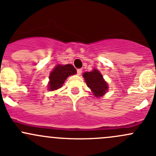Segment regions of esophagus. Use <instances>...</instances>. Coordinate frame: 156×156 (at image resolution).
I'll use <instances>...</instances> for the list:
<instances>
[{"instance_id": "obj_1", "label": "esophagus", "mask_w": 156, "mask_h": 156, "mask_svg": "<svg viewBox=\"0 0 156 156\" xmlns=\"http://www.w3.org/2000/svg\"><path fill=\"white\" fill-rule=\"evenodd\" d=\"M81 72H82V69H77V74H78V75H81Z\"/></svg>"}]
</instances>
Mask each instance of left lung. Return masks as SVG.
Here are the masks:
<instances>
[{"label": "left lung", "mask_w": 156, "mask_h": 156, "mask_svg": "<svg viewBox=\"0 0 156 156\" xmlns=\"http://www.w3.org/2000/svg\"><path fill=\"white\" fill-rule=\"evenodd\" d=\"M87 87L93 91L94 96L99 97L103 96L108 90V84L104 81L103 75L97 69L92 72H84L83 74Z\"/></svg>", "instance_id": "1"}]
</instances>
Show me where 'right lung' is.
I'll return each mask as SVG.
<instances>
[{
  "mask_svg": "<svg viewBox=\"0 0 156 156\" xmlns=\"http://www.w3.org/2000/svg\"><path fill=\"white\" fill-rule=\"evenodd\" d=\"M75 73H76V69L70 64L65 66H56L49 77L50 82H49L48 89L50 90L59 89L62 87L64 81L69 75H75Z\"/></svg>",
  "mask_w": 156,
  "mask_h": 156,
  "instance_id": "add662e5",
  "label": "right lung"
}]
</instances>
